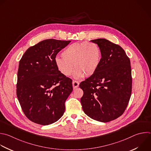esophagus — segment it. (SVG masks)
<instances>
[{
  "label": "esophagus",
  "mask_w": 151,
  "mask_h": 151,
  "mask_svg": "<svg viewBox=\"0 0 151 151\" xmlns=\"http://www.w3.org/2000/svg\"><path fill=\"white\" fill-rule=\"evenodd\" d=\"M79 82L78 81H76L73 80V82H72V85H73V88H76L78 87L79 86Z\"/></svg>",
  "instance_id": "1"
}]
</instances>
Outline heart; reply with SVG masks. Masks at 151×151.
Wrapping results in <instances>:
<instances>
[{"mask_svg":"<svg viewBox=\"0 0 151 151\" xmlns=\"http://www.w3.org/2000/svg\"><path fill=\"white\" fill-rule=\"evenodd\" d=\"M101 56V49L96 43L83 41L69 45L62 52V58H56L55 63L59 72L65 76H69L75 68V77L80 78L96 72Z\"/></svg>","mask_w":151,"mask_h":151,"instance_id":"obj_1","label":"heart"}]
</instances>
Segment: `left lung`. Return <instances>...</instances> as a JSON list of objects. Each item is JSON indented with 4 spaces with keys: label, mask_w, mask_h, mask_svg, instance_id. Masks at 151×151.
Segmentation results:
<instances>
[{
    "label": "left lung",
    "mask_w": 151,
    "mask_h": 151,
    "mask_svg": "<svg viewBox=\"0 0 151 151\" xmlns=\"http://www.w3.org/2000/svg\"><path fill=\"white\" fill-rule=\"evenodd\" d=\"M101 51L96 72L79 84L83 95L81 103L84 113L93 120L109 122L121 116L132 93L130 61L118 44L104 38L91 40Z\"/></svg>",
    "instance_id": "8db88e82"
}]
</instances>
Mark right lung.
Segmentation results:
<instances>
[{
	"mask_svg": "<svg viewBox=\"0 0 151 151\" xmlns=\"http://www.w3.org/2000/svg\"><path fill=\"white\" fill-rule=\"evenodd\" d=\"M70 41H41L27 49L19 61L17 95L24 114L35 123L52 124L64 114L72 80L59 72L55 59Z\"/></svg>",
	"mask_w": 151,
	"mask_h": 151,
	"instance_id": "right-lung-1",
	"label": "right lung"
}]
</instances>
